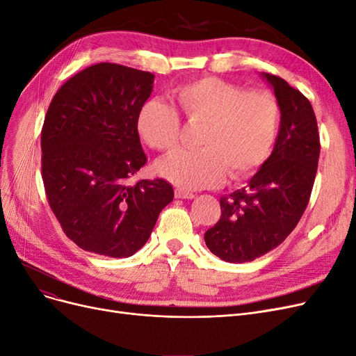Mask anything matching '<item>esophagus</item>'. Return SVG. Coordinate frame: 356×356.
<instances>
[{
	"label": "esophagus",
	"mask_w": 356,
	"mask_h": 356,
	"mask_svg": "<svg viewBox=\"0 0 356 356\" xmlns=\"http://www.w3.org/2000/svg\"><path fill=\"white\" fill-rule=\"evenodd\" d=\"M175 195H176V198H179V200H192L193 196H195L192 192L185 191V189H181V188H176L175 189Z\"/></svg>",
	"instance_id": "34e87169"
}]
</instances>
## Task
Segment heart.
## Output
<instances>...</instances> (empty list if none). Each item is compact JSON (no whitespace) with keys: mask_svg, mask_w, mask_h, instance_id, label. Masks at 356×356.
<instances>
[{"mask_svg":"<svg viewBox=\"0 0 356 356\" xmlns=\"http://www.w3.org/2000/svg\"><path fill=\"white\" fill-rule=\"evenodd\" d=\"M173 99L189 123H204L200 151H177L158 163V173L183 189L218 186L227 171L242 179L267 161L277 138L280 107L267 90H246L216 76L179 85ZM139 138L155 151L175 149L181 120L175 107L145 102L136 117Z\"/></svg>","mask_w":356,"mask_h":356,"instance_id":"b5f03b06","label":"heart"}]
</instances>
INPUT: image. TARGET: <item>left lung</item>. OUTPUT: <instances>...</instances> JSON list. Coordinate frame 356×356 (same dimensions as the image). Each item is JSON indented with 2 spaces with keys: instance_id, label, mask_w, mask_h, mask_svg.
<instances>
[{
  "instance_id": "obj_1",
  "label": "left lung",
  "mask_w": 356,
  "mask_h": 356,
  "mask_svg": "<svg viewBox=\"0 0 356 356\" xmlns=\"http://www.w3.org/2000/svg\"><path fill=\"white\" fill-rule=\"evenodd\" d=\"M277 98L282 120L268 160L248 186L221 196V216L205 243L227 262H248L279 246L296 227L311 198L320 135L309 99L284 79L262 73Z\"/></svg>"
}]
</instances>
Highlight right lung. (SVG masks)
Wrapping results in <instances>:
<instances>
[{
  "mask_svg": "<svg viewBox=\"0 0 356 356\" xmlns=\"http://www.w3.org/2000/svg\"><path fill=\"white\" fill-rule=\"evenodd\" d=\"M152 83L149 72L98 63L70 77L49 104L41 131L45 195L83 251L134 255L173 201L164 179L129 183L147 164L136 117Z\"/></svg>",
  "mask_w": 356,
  "mask_h": 356,
  "instance_id": "right-lung-1",
  "label": "right lung"
}]
</instances>
